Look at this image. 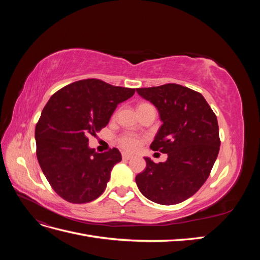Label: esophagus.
Here are the masks:
<instances>
[{"label": "esophagus", "instance_id": "1", "mask_svg": "<svg viewBox=\"0 0 260 260\" xmlns=\"http://www.w3.org/2000/svg\"><path fill=\"white\" fill-rule=\"evenodd\" d=\"M121 156H122V159H130V158H132L133 157V155L132 154H129V153H125V152H123L122 154H121Z\"/></svg>", "mask_w": 260, "mask_h": 260}]
</instances>
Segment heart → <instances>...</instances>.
<instances>
[{"instance_id":"heart-1","label":"heart","mask_w":260,"mask_h":260,"mask_svg":"<svg viewBox=\"0 0 260 260\" xmlns=\"http://www.w3.org/2000/svg\"><path fill=\"white\" fill-rule=\"evenodd\" d=\"M144 105H147V104H141L139 105V107L144 106ZM118 143H119V145L122 148L127 149V151H135V149H137L140 146L141 139L139 136L136 135V133L124 132L119 138H118Z\"/></svg>"}]
</instances>
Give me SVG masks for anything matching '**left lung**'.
Listing matches in <instances>:
<instances>
[{
  "mask_svg": "<svg viewBox=\"0 0 260 260\" xmlns=\"http://www.w3.org/2000/svg\"><path fill=\"white\" fill-rule=\"evenodd\" d=\"M159 112L161 127L151 144L166 153L165 162L147 157L146 168L136 182L146 199L161 205H175L198 192L210 175L220 148L215 113L200 92L167 83L137 89Z\"/></svg>",
  "mask_w": 260,
  "mask_h": 260,
  "instance_id": "obj_1",
  "label": "left lung"
}]
</instances>
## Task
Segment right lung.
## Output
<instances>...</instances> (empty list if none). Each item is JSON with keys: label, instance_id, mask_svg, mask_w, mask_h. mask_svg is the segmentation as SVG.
I'll use <instances>...</instances> for the list:
<instances>
[{"label": "right lung", "instance_id": "1", "mask_svg": "<svg viewBox=\"0 0 260 260\" xmlns=\"http://www.w3.org/2000/svg\"><path fill=\"white\" fill-rule=\"evenodd\" d=\"M99 79L70 83L54 93L36 125L37 157L53 190L73 204L96 200L104 192L114 165L121 160L117 148L96 153L89 136L106 127L117 105L135 94Z\"/></svg>", "mask_w": 260, "mask_h": 260}]
</instances>
